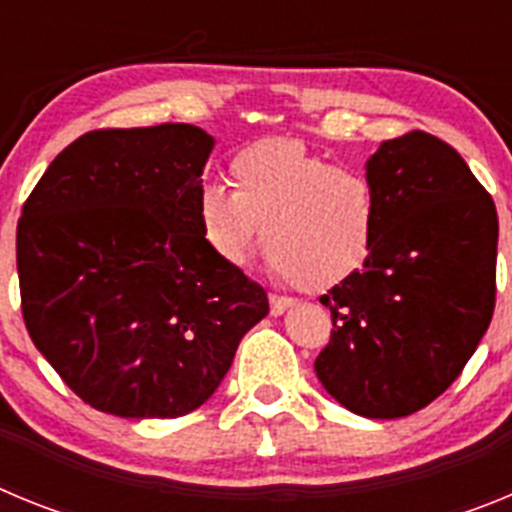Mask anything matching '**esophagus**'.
<instances>
[{
    "mask_svg": "<svg viewBox=\"0 0 512 512\" xmlns=\"http://www.w3.org/2000/svg\"><path fill=\"white\" fill-rule=\"evenodd\" d=\"M269 305H271V315H282V312H287L289 307L295 305V300L282 295H269Z\"/></svg>",
    "mask_w": 512,
    "mask_h": 512,
    "instance_id": "34e87169",
    "label": "esophagus"
}]
</instances>
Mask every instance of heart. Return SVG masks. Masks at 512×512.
<instances>
[{"label": "heart", "instance_id": "1", "mask_svg": "<svg viewBox=\"0 0 512 512\" xmlns=\"http://www.w3.org/2000/svg\"><path fill=\"white\" fill-rule=\"evenodd\" d=\"M228 171L233 189L205 184L197 197L202 235L225 264L246 266L264 241L271 271L305 289H328L364 266L379 223L364 171L292 138L241 148Z\"/></svg>", "mask_w": 512, "mask_h": 512}]
</instances>
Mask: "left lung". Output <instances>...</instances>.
<instances>
[{"instance_id": "8db88e82", "label": "left lung", "mask_w": 512, "mask_h": 512, "mask_svg": "<svg viewBox=\"0 0 512 512\" xmlns=\"http://www.w3.org/2000/svg\"><path fill=\"white\" fill-rule=\"evenodd\" d=\"M379 223L364 269L320 297L333 318L315 372L364 418H405L467 366L495 310L497 210L467 161L423 130L366 161Z\"/></svg>"}]
</instances>
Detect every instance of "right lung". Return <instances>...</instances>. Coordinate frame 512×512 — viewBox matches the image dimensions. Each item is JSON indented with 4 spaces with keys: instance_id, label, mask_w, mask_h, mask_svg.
Here are the masks:
<instances>
[{
    "instance_id": "add662e5",
    "label": "right lung",
    "mask_w": 512,
    "mask_h": 512,
    "mask_svg": "<svg viewBox=\"0 0 512 512\" xmlns=\"http://www.w3.org/2000/svg\"><path fill=\"white\" fill-rule=\"evenodd\" d=\"M202 128L92 130L48 166L17 223L22 318L81 400L179 418L210 400L269 297L197 220Z\"/></svg>"
}]
</instances>
